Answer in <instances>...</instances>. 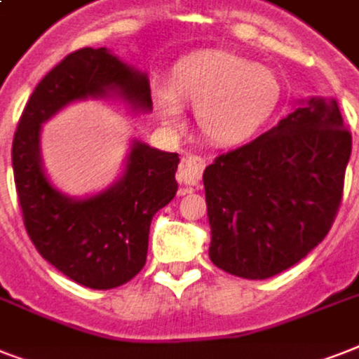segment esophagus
Here are the masks:
<instances>
[{"instance_id": "obj_1", "label": "esophagus", "mask_w": 359, "mask_h": 359, "mask_svg": "<svg viewBox=\"0 0 359 359\" xmlns=\"http://www.w3.org/2000/svg\"><path fill=\"white\" fill-rule=\"evenodd\" d=\"M205 168H207L205 158L197 156V154H186V156L180 160L179 171H177V180H179L182 186L199 184Z\"/></svg>"}]
</instances>
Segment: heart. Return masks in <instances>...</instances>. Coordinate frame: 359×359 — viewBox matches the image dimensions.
<instances>
[{
  "label": "heart",
  "mask_w": 359,
  "mask_h": 359,
  "mask_svg": "<svg viewBox=\"0 0 359 359\" xmlns=\"http://www.w3.org/2000/svg\"><path fill=\"white\" fill-rule=\"evenodd\" d=\"M281 100V81L272 69L229 52H203L177 61L168 86H154L152 102L169 128L196 108L197 124L218 145H236L266 123Z\"/></svg>",
  "instance_id": "obj_1"
}]
</instances>
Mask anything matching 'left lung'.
<instances>
[{
    "instance_id": "1",
    "label": "left lung",
    "mask_w": 359,
    "mask_h": 359,
    "mask_svg": "<svg viewBox=\"0 0 359 359\" xmlns=\"http://www.w3.org/2000/svg\"><path fill=\"white\" fill-rule=\"evenodd\" d=\"M352 135L335 98L300 100L292 114L203 173L210 261L244 279L294 266L328 235Z\"/></svg>"
}]
</instances>
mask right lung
Segmentation results:
<instances>
[{"mask_svg": "<svg viewBox=\"0 0 359 359\" xmlns=\"http://www.w3.org/2000/svg\"><path fill=\"white\" fill-rule=\"evenodd\" d=\"M87 98L111 100L130 114L152 111L147 72L108 48H81L55 65L35 87L13 141V171L24 224L44 259L89 289L108 290L145 266L152 216L177 194V152L132 140L114 184L87 197H70L42 165V124Z\"/></svg>", "mask_w": 359, "mask_h": 359, "instance_id": "1", "label": "right lung"}]
</instances>
